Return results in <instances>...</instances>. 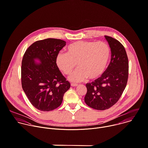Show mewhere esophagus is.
I'll return each instance as SVG.
<instances>
[{"label":"esophagus","instance_id":"34e87169","mask_svg":"<svg viewBox=\"0 0 148 148\" xmlns=\"http://www.w3.org/2000/svg\"><path fill=\"white\" fill-rule=\"evenodd\" d=\"M71 86H72V87H76V86H78V84H75V83H71Z\"/></svg>","mask_w":148,"mask_h":148}]
</instances>
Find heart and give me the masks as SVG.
I'll return each mask as SVG.
<instances>
[{"instance_id":"obj_1","label":"heart","mask_w":148,"mask_h":148,"mask_svg":"<svg viewBox=\"0 0 148 148\" xmlns=\"http://www.w3.org/2000/svg\"><path fill=\"white\" fill-rule=\"evenodd\" d=\"M110 49L103 42L77 41L70 45L67 53H60L56 63L65 75H71L78 66L80 68L69 77L73 82H79L86 78L95 80L105 71L109 61Z\"/></svg>"}]
</instances>
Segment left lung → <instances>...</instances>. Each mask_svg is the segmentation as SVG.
I'll return each instance as SVG.
<instances>
[{
    "instance_id": "8db88e82",
    "label": "left lung",
    "mask_w": 148,
    "mask_h": 148,
    "mask_svg": "<svg viewBox=\"0 0 148 148\" xmlns=\"http://www.w3.org/2000/svg\"><path fill=\"white\" fill-rule=\"evenodd\" d=\"M111 51V60L101 77L86 84V103L103 110L114 105L124 90L128 80V60L124 46L116 39L105 36Z\"/></svg>"
}]
</instances>
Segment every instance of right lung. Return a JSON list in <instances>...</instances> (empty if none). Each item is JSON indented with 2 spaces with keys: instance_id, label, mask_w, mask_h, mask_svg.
<instances>
[{
  "instance_id": "add662e5",
  "label": "right lung",
  "mask_w": 148,
  "mask_h": 148,
  "mask_svg": "<svg viewBox=\"0 0 148 148\" xmlns=\"http://www.w3.org/2000/svg\"><path fill=\"white\" fill-rule=\"evenodd\" d=\"M65 45L66 42L61 39L39 40L31 45L24 55L22 87L32 105L41 111H50L60 106L71 87L56 64L57 56Z\"/></svg>"
}]
</instances>
